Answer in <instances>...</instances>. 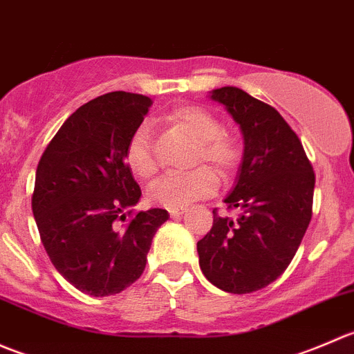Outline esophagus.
<instances>
[{"mask_svg": "<svg viewBox=\"0 0 354 354\" xmlns=\"http://www.w3.org/2000/svg\"><path fill=\"white\" fill-rule=\"evenodd\" d=\"M185 210H187V209H185V207H176V209H169V216L171 217H180L181 214L185 212Z\"/></svg>", "mask_w": 354, "mask_h": 354, "instance_id": "1", "label": "esophagus"}]
</instances>
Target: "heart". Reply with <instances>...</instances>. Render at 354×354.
<instances>
[{"mask_svg":"<svg viewBox=\"0 0 354 354\" xmlns=\"http://www.w3.org/2000/svg\"><path fill=\"white\" fill-rule=\"evenodd\" d=\"M169 121L185 135L197 142L194 152V166L209 164L221 176H227L240 160V147L236 140L223 133L221 121L210 111L198 106H183L169 114ZM127 166L138 180L149 181L154 178L157 162L152 152L151 133L145 124L133 131L124 151ZM216 173L202 166L187 174H171L156 181L149 197L157 205L176 209L198 198L210 197L217 190Z\"/></svg>","mask_w":354,"mask_h":354,"instance_id":"heart-1","label":"heart"}]
</instances>
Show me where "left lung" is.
<instances>
[{
    "mask_svg": "<svg viewBox=\"0 0 354 354\" xmlns=\"http://www.w3.org/2000/svg\"><path fill=\"white\" fill-rule=\"evenodd\" d=\"M243 133V160L227 209L197 243L203 276L234 295L259 291L291 263L312 219L315 173L298 135L272 106L238 87L212 91Z\"/></svg>",
    "mask_w": 354,
    "mask_h": 354,
    "instance_id": "obj_1",
    "label": "left lung"
}]
</instances>
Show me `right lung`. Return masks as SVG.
I'll return each mask as SVG.
<instances>
[{
	"mask_svg": "<svg viewBox=\"0 0 354 354\" xmlns=\"http://www.w3.org/2000/svg\"><path fill=\"white\" fill-rule=\"evenodd\" d=\"M151 104L147 95L121 91L92 99L63 123L37 164L32 212L41 241L56 270L85 295L131 286L169 217L164 209L142 210L118 226L142 195L124 151Z\"/></svg>",
	"mask_w": 354,
	"mask_h": 354,
	"instance_id": "obj_1",
	"label": "right lung"
}]
</instances>
